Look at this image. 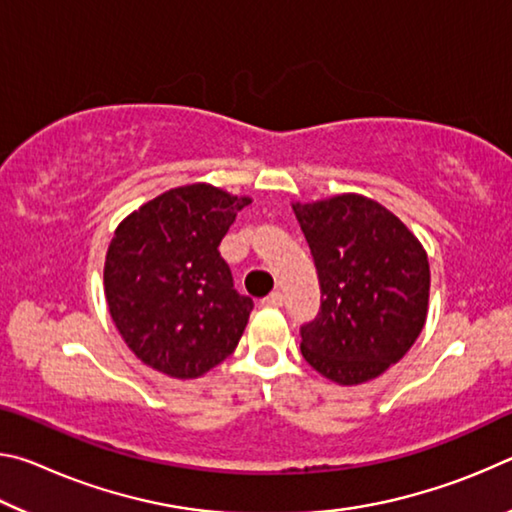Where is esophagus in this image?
Returning <instances> with one entry per match:
<instances>
[{
	"mask_svg": "<svg viewBox=\"0 0 512 512\" xmlns=\"http://www.w3.org/2000/svg\"><path fill=\"white\" fill-rule=\"evenodd\" d=\"M282 300H284V298H282L280 291H271L266 298H262V305H264V307H280Z\"/></svg>",
	"mask_w": 512,
	"mask_h": 512,
	"instance_id": "esophagus-1",
	"label": "esophagus"
}]
</instances>
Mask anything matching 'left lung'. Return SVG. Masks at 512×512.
<instances>
[{
  "label": "left lung",
  "instance_id": "left-lung-1",
  "mask_svg": "<svg viewBox=\"0 0 512 512\" xmlns=\"http://www.w3.org/2000/svg\"><path fill=\"white\" fill-rule=\"evenodd\" d=\"M314 257L320 309L300 325L302 357L336 384L375 379L422 332L429 262L386 207L357 194L293 205Z\"/></svg>",
  "mask_w": 512,
  "mask_h": 512
}]
</instances>
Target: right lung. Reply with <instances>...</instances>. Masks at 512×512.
<instances>
[{
  "label": "right lung",
  "instance_id": "right-lung-1",
  "mask_svg": "<svg viewBox=\"0 0 512 512\" xmlns=\"http://www.w3.org/2000/svg\"><path fill=\"white\" fill-rule=\"evenodd\" d=\"M250 198L187 185L153 198L115 230L106 300L128 348L169 377L194 379L235 352L253 300L219 253Z\"/></svg>",
  "mask_w": 512,
  "mask_h": 512
}]
</instances>
